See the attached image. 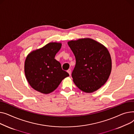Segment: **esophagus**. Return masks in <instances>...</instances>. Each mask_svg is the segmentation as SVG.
<instances>
[{
  "label": "esophagus",
  "instance_id": "obj_1",
  "mask_svg": "<svg viewBox=\"0 0 134 134\" xmlns=\"http://www.w3.org/2000/svg\"><path fill=\"white\" fill-rule=\"evenodd\" d=\"M67 72H68V74H69L70 75H71V70H70V69H69V70H68Z\"/></svg>",
  "mask_w": 134,
  "mask_h": 134
}]
</instances>
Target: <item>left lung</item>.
Returning a JSON list of instances; mask_svg holds the SVG:
<instances>
[{"label": "left lung", "mask_w": 134, "mask_h": 134, "mask_svg": "<svg viewBox=\"0 0 134 134\" xmlns=\"http://www.w3.org/2000/svg\"><path fill=\"white\" fill-rule=\"evenodd\" d=\"M76 58L73 81L81 90L92 93L100 88L111 74L112 62L106 47L90 38L68 42Z\"/></svg>", "instance_id": "obj_1"}]
</instances>
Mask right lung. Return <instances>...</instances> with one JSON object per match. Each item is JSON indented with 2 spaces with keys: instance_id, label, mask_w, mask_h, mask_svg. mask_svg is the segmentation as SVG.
<instances>
[{
  "instance_id": "add662e5",
  "label": "right lung",
  "mask_w": 134,
  "mask_h": 134,
  "mask_svg": "<svg viewBox=\"0 0 134 134\" xmlns=\"http://www.w3.org/2000/svg\"><path fill=\"white\" fill-rule=\"evenodd\" d=\"M62 43L50 42L30 52L25 60L24 72L30 85L35 90L49 94L56 90L62 80L69 76L54 59Z\"/></svg>"
}]
</instances>
